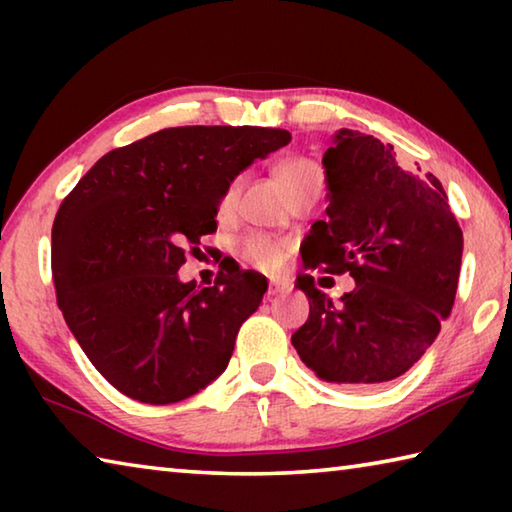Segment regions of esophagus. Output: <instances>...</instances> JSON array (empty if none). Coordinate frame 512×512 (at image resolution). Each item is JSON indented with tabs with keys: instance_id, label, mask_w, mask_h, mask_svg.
<instances>
[{
	"instance_id": "esophagus-1",
	"label": "esophagus",
	"mask_w": 512,
	"mask_h": 512,
	"mask_svg": "<svg viewBox=\"0 0 512 512\" xmlns=\"http://www.w3.org/2000/svg\"><path fill=\"white\" fill-rule=\"evenodd\" d=\"M289 291H291V284H287V282L271 280V284H268V298L280 296V293H289Z\"/></svg>"
}]
</instances>
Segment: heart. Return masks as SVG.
<instances>
[{"mask_svg": "<svg viewBox=\"0 0 512 512\" xmlns=\"http://www.w3.org/2000/svg\"><path fill=\"white\" fill-rule=\"evenodd\" d=\"M275 178L284 189V194L289 196L291 203L309 192H320V189H323V171H320L318 164L309 158L282 160L275 167ZM241 187H244V180L232 178L230 185L223 189L219 205H216L219 219H230V216L235 214ZM237 255L250 266H257L262 268V271L273 273L280 271L284 262H287V257L291 255V241L268 235H246L244 239H239Z\"/></svg>", "mask_w": 512, "mask_h": 512, "instance_id": "obj_1", "label": "heart"}]
</instances>
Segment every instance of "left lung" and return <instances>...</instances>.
I'll list each match as a JSON object with an SVG mask.
<instances>
[{
	"instance_id": "left-lung-1",
	"label": "left lung",
	"mask_w": 512,
	"mask_h": 512,
	"mask_svg": "<svg viewBox=\"0 0 512 512\" xmlns=\"http://www.w3.org/2000/svg\"><path fill=\"white\" fill-rule=\"evenodd\" d=\"M323 155L327 210L302 241L305 268L350 273L339 302L300 275L309 318L291 336L318 379L375 388L404 375L454 307L463 232L440 180L406 171L393 146L341 128Z\"/></svg>"
}]
</instances>
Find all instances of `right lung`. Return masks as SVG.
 <instances>
[{
    "label": "right lung",
    "mask_w": 512,
    "mask_h": 512,
    "mask_svg": "<svg viewBox=\"0 0 512 512\" xmlns=\"http://www.w3.org/2000/svg\"><path fill=\"white\" fill-rule=\"evenodd\" d=\"M289 142L280 128H164L103 155L60 203L51 230L58 307L119 393L173 404L228 368L266 277L232 264L201 289L180 282L178 268L216 232L230 180Z\"/></svg>",
    "instance_id": "1"
}]
</instances>
